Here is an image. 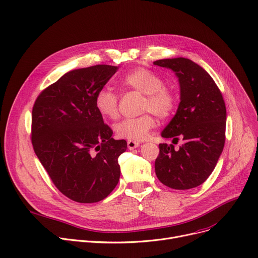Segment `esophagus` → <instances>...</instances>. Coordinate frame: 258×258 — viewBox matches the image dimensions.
<instances>
[{
    "instance_id": "esophagus-1",
    "label": "esophagus",
    "mask_w": 258,
    "mask_h": 258,
    "mask_svg": "<svg viewBox=\"0 0 258 258\" xmlns=\"http://www.w3.org/2000/svg\"><path fill=\"white\" fill-rule=\"evenodd\" d=\"M127 146L130 150H133V149L138 148L140 146V142H138V141H128Z\"/></svg>"
}]
</instances>
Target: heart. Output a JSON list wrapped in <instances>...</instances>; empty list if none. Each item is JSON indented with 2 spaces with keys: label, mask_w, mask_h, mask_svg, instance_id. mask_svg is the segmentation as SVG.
I'll list each match as a JSON object with an SVG mask.
<instances>
[{
  "label": "heart",
  "mask_w": 258,
  "mask_h": 258,
  "mask_svg": "<svg viewBox=\"0 0 258 258\" xmlns=\"http://www.w3.org/2000/svg\"><path fill=\"white\" fill-rule=\"evenodd\" d=\"M123 84L145 95L144 111H152L161 118L168 117L173 113L177 102L176 96L171 89L164 87L163 80L154 72L144 68L135 69L125 76ZM95 105L98 112L106 118L114 119L118 116L117 96L108 88L99 90ZM155 126L156 119L154 116L151 113H145L138 117L122 119L114 125V131L118 138L142 141Z\"/></svg>",
  "instance_id": "obj_1"
}]
</instances>
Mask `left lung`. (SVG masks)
I'll use <instances>...</instances> for the list:
<instances>
[{
    "mask_svg": "<svg viewBox=\"0 0 258 258\" xmlns=\"http://www.w3.org/2000/svg\"><path fill=\"white\" fill-rule=\"evenodd\" d=\"M155 66L172 70L180 84L177 112L161 132L174 145L160 144L155 173L161 183L174 189L201 185L215 170L225 144L226 106L210 75L183 57L160 59Z\"/></svg>",
    "mask_w": 258,
    "mask_h": 258,
    "instance_id": "left-lung-1",
    "label": "left lung"
}]
</instances>
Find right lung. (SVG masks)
Returning a JSON list of instances; mask_svg holds the SVG:
<instances>
[{"label": "right lung", "mask_w": 258, "mask_h": 258, "mask_svg": "<svg viewBox=\"0 0 258 258\" xmlns=\"http://www.w3.org/2000/svg\"><path fill=\"white\" fill-rule=\"evenodd\" d=\"M117 67L98 64L64 74L37 97L32 109L34 152L54 185L69 199L95 203L116 186L125 140L111 138L95 99Z\"/></svg>", "instance_id": "obj_1"}]
</instances>
